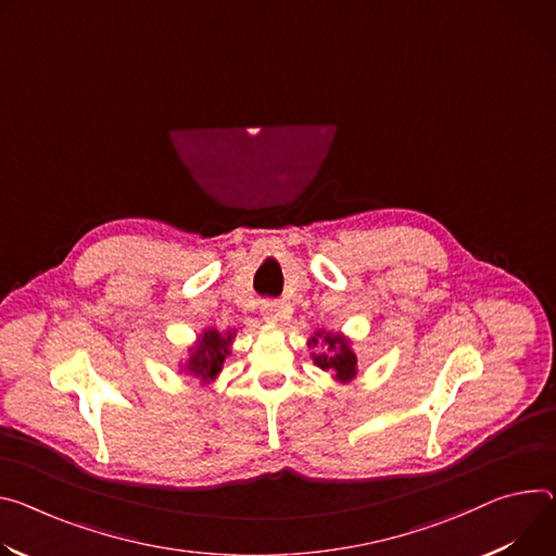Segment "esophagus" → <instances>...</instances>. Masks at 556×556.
<instances>
[{
  "mask_svg": "<svg viewBox=\"0 0 556 556\" xmlns=\"http://www.w3.org/2000/svg\"><path fill=\"white\" fill-rule=\"evenodd\" d=\"M262 313H264L266 321L275 324V321H281L290 313V306L281 299H266L262 304Z\"/></svg>",
  "mask_w": 556,
  "mask_h": 556,
  "instance_id": "obj_1",
  "label": "esophagus"
}]
</instances>
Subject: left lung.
<instances>
[{
    "label": "left lung",
    "instance_id": "obj_1",
    "mask_svg": "<svg viewBox=\"0 0 556 556\" xmlns=\"http://www.w3.org/2000/svg\"><path fill=\"white\" fill-rule=\"evenodd\" d=\"M319 337H321V332H319ZM324 341L328 345V352H319V355H315V364L321 370L334 372V377L339 381H350L357 375V357L352 355V350L339 334L328 332V334H324ZM313 343H317V339H313Z\"/></svg>",
    "mask_w": 556,
    "mask_h": 556
}]
</instances>
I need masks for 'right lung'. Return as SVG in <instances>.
Wrapping results in <instances>:
<instances>
[{
  "instance_id": "1",
  "label": "right lung",
  "mask_w": 556,
  "mask_h": 556,
  "mask_svg": "<svg viewBox=\"0 0 556 556\" xmlns=\"http://www.w3.org/2000/svg\"><path fill=\"white\" fill-rule=\"evenodd\" d=\"M230 339L232 332L222 337L217 330H206L194 350V355L188 362V370L201 375L204 379H213L222 370V364L228 355Z\"/></svg>"
}]
</instances>
